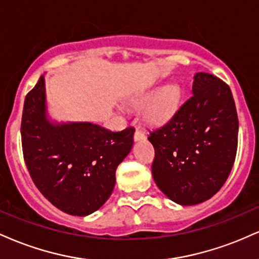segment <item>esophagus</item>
<instances>
[{
  "mask_svg": "<svg viewBox=\"0 0 259 259\" xmlns=\"http://www.w3.org/2000/svg\"><path fill=\"white\" fill-rule=\"evenodd\" d=\"M145 138H146V136H145V134L142 133L141 130H136L135 134H134V140H135V141H140V140H145Z\"/></svg>",
  "mask_w": 259,
  "mask_h": 259,
  "instance_id": "obj_1",
  "label": "esophagus"
}]
</instances>
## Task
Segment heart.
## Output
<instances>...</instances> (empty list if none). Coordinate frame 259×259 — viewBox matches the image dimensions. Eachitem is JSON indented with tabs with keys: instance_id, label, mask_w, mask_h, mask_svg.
Wrapping results in <instances>:
<instances>
[{
	"instance_id": "b5f03b06",
	"label": "heart",
	"mask_w": 259,
	"mask_h": 259,
	"mask_svg": "<svg viewBox=\"0 0 259 259\" xmlns=\"http://www.w3.org/2000/svg\"><path fill=\"white\" fill-rule=\"evenodd\" d=\"M180 86L174 82L159 86L156 90H145L134 96L130 105L134 108H142V117L147 123L158 125L167 121L177 112L180 105Z\"/></svg>"
}]
</instances>
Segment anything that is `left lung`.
Masks as SVG:
<instances>
[{
    "mask_svg": "<svg viewBox=\"0 0 259 259\" xmlns=\"http://www.w3.org/2000/svg\"><path fill=\"white\" fill-rule=\"evenodd\" d=\"M237 133L239 119L229 86L212 74L196 73L192 96L148 136L156 153V185L180 206L209 200L233 168Z\"/></svg>",
    "mask_w": 259,
    "mask_h": 259,
    "instance_id": "obj_1",
    "label": "left lung"
}]
</instances>
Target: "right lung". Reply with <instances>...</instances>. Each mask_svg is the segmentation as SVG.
<instances>
[{
    "label": "right lung",
    "mask_w": 259,
    "mask_h": 259,
    "mask_svg": "<svg viewBox=\"0 0 259 259\" xmlns=\"http://www.w3.org/2000/svg\"><path fill=\"white\" fill-rule=\"evenodd\" d=\"M134 132L52 119L44 75L25 97L20 133L26 167L41 194L70 215L86 217L106 203L115 170L132 151Z\"/></svg>",
    "instance_id": "add662e5"
}]
</instances>
